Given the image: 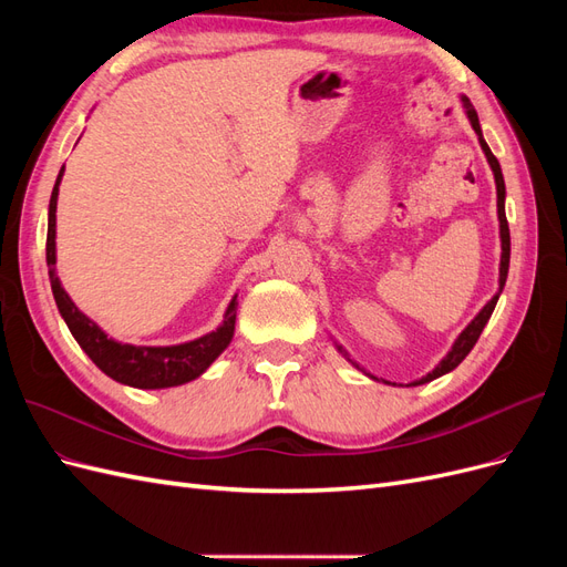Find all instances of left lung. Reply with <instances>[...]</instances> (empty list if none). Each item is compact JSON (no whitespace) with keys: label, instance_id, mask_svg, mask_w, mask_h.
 <instances>
[{"label":"left lung","instance_id":"left-lung-1","mask_svg":"<svg viewBox=\"0 0 567 567\" xmlns=\"http://www.w3.org/2000/svg\"><path fill=\"white\" fill-rule=\"evenodd\" d=\"M461 104H463V111H466V115H468V120H471V127L475 130V134H477V142H480V146H483V151H485V158H487V163H489V167H492V173H494V184H496V215H499V236H502V262H499V290H496L494 293V298L483 307V310H480L477 315H475V319L466 326V329H463L461 333H458V338L454 340V346H452V350L447 352V357L442 359V362L431 371V373H425L423 379H419V381H414V383H409V385H423V383H431V381H435V379H440V375H444V373H450V371H454L463 359L468 357V352L473 350V346L477 342V338H480V333H483V329H485V323L489 321V317H492V312H494V307H496V300H499V296H502V290H504V284H506V277H508V260H511V234H508V221H506V208H504V203H506V186H504V175H502V165H499V161L494 158V153L489 151V146H487V142L483 140V130H480V120H477V113H475V109H473V104H471V99L468 96H461ZM336 348H338V352L348 359V362H352L350 359V354H348V350L342 348V346H338L336 342ZM357 369H359V364L357 362H352ZM369 375V373H367ZM371 379H375V375H371ZM379 381V379H375ZM394 385V383H392Z\"/></svg>","mask_w":567,"mask_h":567}]
</instances>
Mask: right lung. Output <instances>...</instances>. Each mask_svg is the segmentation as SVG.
I'll return each mask as SVG.
<instances>
[{
    "mask_svg": "<svg viewBox=\"0 0 567 567\" xmlns=\"http://www.w3.org/2000/svg\"><path fill=\"white\" fill-rule=\"evenodd\" d=\"M63 169L56 177L54 192L49 200V227H47V267L51 293H54L56 307L63 321L71 329L78 346L87 352L92 362L111 375L113 381L140 388V390H163L184 385L208 369L215 359L229 348L236 326V296L231 298L225 321L215 331L205 333L196 340L179 342V346H130V342H117L99 329V323L87 315L80 312L71 296L65 293L61 279L56 277V200H59V184Z\"/></svg>",
    "mask_w": 567,
    "mask_h": 567,
    "instance_id": "add662e5",
    "label": "right lung"
}]
</instances>
